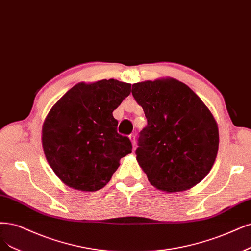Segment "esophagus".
Returning a JSON list of instances; mask_svg holds the SVG:
<instances>
[{
	"mask_svg": "<svg viewBox=\"0 0 251 251\" xmlns=\"http://www.w3.org/2000/svg\"><path fill=\"white\" fill-rule=\"evenodd\" d=\"M128 137H129V139H131V141L133 143V146H134V150H135V148H136V136L134 134H131Z\"/></svg>",
	"mask_w": 251,
	"mask_h": 251,
	"instance_id": "esophagus-1",
	"label": "esophagus"
}]
</instances>
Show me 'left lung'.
Here are the masks:
<instances>
[{"instance_id":"8db88e82","label":"left lung","mask_w":251,"mask_h":251,"mask_svg":"<svg viewBox=\"0 0 251 251\" xmlns=\"http://www.w3.org/2000/svg\"><path fill=\"white\" fill-rule=\"evenodd\" d=\"M132 93L148 119L136 154L150 183L167 192L200 183L218 151V126L211 111L175 79L136 83Z\"/></svg>"}]
</instances>
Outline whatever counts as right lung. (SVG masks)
Segmentation results:
<instances>
[{"instance_id": "add662e5", "label": "right lung", "mask_w": 251, "mask_h": 251, "mask_svg": "<svg viewBox=\"0 0 251 251\" xmlns=\"http://www.w3.org/2000/svg\"><path fill=\"white\" fill-rule=\"evenodd\" d=\"M131 93V84L114 79L75 85L51 108L42 129L47 160L58 177L81 191L106 186L132 152V142L117 133L113 111Z\"/></svg>"}]
</instances>
